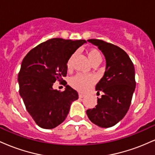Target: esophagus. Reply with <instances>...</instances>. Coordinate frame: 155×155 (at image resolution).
I'll return each instance as SVG.
<instances>
[{
	"label": "esophagus",
	"mask_w": 155,
	"mask_h": 155,
	"mask_svg": "<svg viewBox=\"0 0 155 155\" xmlns=\"http://www.w3.org/2000/svg\"><path fill=\"white\" fill-rule=\"evenodd\" d=\"M79 97H80V98H83V97H85V95H84V94L79 92Z\"/></svg>",
	"instance_id": "1"
}]
</instances>
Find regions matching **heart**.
Segmentation results:
<instances>
[{"instance_id": "1", "label": "heart", "mask_w": 155, "mask_h": 155, "mask_svg": "<svg viewBox=\"0 0 155 155\" xmlns=\"http://www.w3.org/2000/svg\"><path fill=\"white\" fill-rule=\"evenodd\" d=\"M88 58L90 63H92L95 61H101V54L95 49H91L87 51ZM73 56L68 60L67 63V67L70 68L71 67ZM95 83V78L90 75L84 74H77L71 79V85L76 90L80 92H86L91 87V86Z\"/></svg>"}]
</instances>
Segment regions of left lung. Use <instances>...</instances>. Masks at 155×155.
<instances>
[{
    "mask_svg": "<svg viewBox=\"0 0 155 155\" xmlns=\"http://www.w3.org/2000/svg\"><path fill=\"white\" fill-rule=\"evenodd\" d=\"M106 59L104 75L96 84L97 92H104L95 108L87 110L88 118L101 127H110L125 116L136 88L134 65L128 54L117 46L99 39H89Z\"/></svg>",
    "mask_w": 155,
    "mask_h": 155,
    "instance_id": "obj_1",
    "label": "left lung"
}]
</instances>
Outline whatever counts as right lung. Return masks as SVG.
Returning <instances> with one entry per match:
<instances>
[{
	"label": "right lung",
	"mask_w": 155,
	"mask_h": 155,
	"mask_svg": "<svg viewBox=\"0 0 155 155\" xmlns=\"http://www.w3.org/2000/svg\"><path fill=\"white\" fill-rule=\"evenodd\" d=\"M85 40L51 38L31 49L23 59L18 75L19 95L27 111L39 127L52 129L66 118L78 92L65 86L63 92L53 84L67 74V63Z\"/></svg>",
	"instance_id": "add662e5"
}]
</instances>
